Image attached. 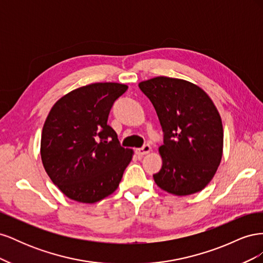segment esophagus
<instances>
[{
  "instance_id": "esophagus-1",
  "label": "esophagus",
  "mask_w": 263,
  "mask_h": 263,
  "mask_svg": "<svg viewBox=\"0 0 263 263\" xmlns=\"http://www.w3.org/2000/svg\"><path fill=\"white\" fill-rule=\"evenodd\" d=\"M150 150H151V147L149 145H144L141 148H137L135 151H136V154L138 156H144V155L149 154Z\"/></svg>"
}]
</instances>
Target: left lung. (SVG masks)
I'll return each instance as SVG.
<instances>
[{"mask_svg": "<svg viewBox=\"0 0 263 263\" xmlns=\"http://www.w3.org/2000/svg\"><path fill=\"white\" fill-rule=\"evenodd\" d=\"M139 89L153 103L163 132L157 185L180 196L200 192L221 160L224 132L216 106L200 86L181 79L157 77L140 82Z\"/></svg>", "mask_w": 263, "mask_h": 263, "instance_id": "8db88e82", "label": "left lung"}]
</instances>
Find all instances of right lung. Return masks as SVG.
<instances>
[{
	"label": "right lung",
	"mask_w": 263,
	"mask_h": 263,
	"mask_svg": "<svg viewBox=\"0 0 263 263\" xmlns=\"http://www.w3.org/2000/svg\"><path fill=\"white\" fill-rule=\"evenodd\" d=\"M128 86L93 83L62 97L43 127L41 155L54 185L69 198L95 203L118 187L133 150L121 146L107 118Z\"/></svg>",
	"instance_id": "1"
}]
</instances>
